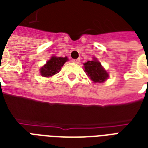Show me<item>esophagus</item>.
Returning <instances> with one entry per match:
<instances>
[{
  "label": "esophagus",
  "mask_w": 148,
  "mask_h": 148,
  "mask_svg": "<svg viewBox=\"0 0 148 148\" xmlns=\"http://www.w3.org/2000/svg\"><path fill=\"white\" fill-rule=\"evenodd\" d=\"M72 62L75 63V64H79V59H73L72 60Z\"/></svg>",
  "instance_id": "obj_1"
}]
</instances>
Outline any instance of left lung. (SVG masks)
<instances>
[{
    "mask_svg": "<svg viewBox=\"0 0 148 148\" xmlns=\"http://www.w3.org/2000/svg\"><path fill=\"white\" fill-rule=\"evenodd\" d=\"M84 71L94 83H103L107 79L108 74L96 59L84 63Z\"/></svg>",
    "mask_w": 148,
    "mask_h": 148,
    "instance_id": "obj_1",
    "label": "left lung"
}]
</instances>
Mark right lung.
Returning a JSON list of instances; mask_svg holds the SVG:
<instances>
[{
	"label": "right lung",
	"mask_w": 148,
	"mask_h": 148,
	"mask_svg": "<svg viewBox=\"0 0 148 148\" xmlns=\"http://www.w3.org/2000/svg\"><path fill=\"white\" fill-rule=\"evenodd\" d=\"M67 57L57 58L52 57L44 67L41 68L40 74L44 77H49L59 73L61 68L63 66L65 62H67Z\"/></svg>",
	"instance_id": "right-lung-1"
}]
</instances>
